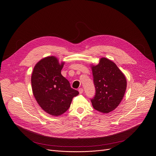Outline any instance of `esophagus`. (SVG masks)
<instances>
[{
	"label": "esophagus",
	"instance_id": "esophagus-1",
	"mask_svg": "<svg viewBox=\"0 0 156 156\" xmlns=\"http://www.w3.org/2000/svg\"><path fill=\"white\" fill-rule=\"evenodd\" d=\"M78 91H79L80 94H81L83 92V88H80V89H78Z\"/></svg>",
	"mask_w": 156,
	"mask_h": 156
}]
</instances>
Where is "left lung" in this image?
Returning <instances> with one entry per match:
<instances>
[{
	"instance_id": "1",
	"label": "left lung",
	"mask_w": 156,
	"mask_h": 156,
	"mask_svg": "<svg viewBox=\"0 0 156 156\" xmlns=\"http://www.w3.org/2000/svg\"><path fill=\"white\" fill-rule=\"evenodd\" d=\"M96 90L91 99L93 108L101 113H108L120 104L127 88L124 74L115 63L101 58L97 65H90Z\"/></svg>"
}]
</instances>
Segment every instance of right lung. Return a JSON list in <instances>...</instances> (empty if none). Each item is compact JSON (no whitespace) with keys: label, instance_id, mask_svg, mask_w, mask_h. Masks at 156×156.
<instances>
[{"label":"right lung","instance_id":"add662e5","mask_svg":"<svg viewBox=\"0 0 156 156\" xmlns=\"http://www.w3.org/2000/svg\"><path fill=\"white\" fill-rule=\"evenodd\" d=\"M64 64L54 56H47L35 64L31 76L32 92L38 104L55 117L67 112L73 98L79 94L61 74Z\"/></svg>","mask_w":156,"mask_h":156}]
</instances>
